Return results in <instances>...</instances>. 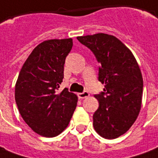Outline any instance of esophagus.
<instances>
[{"label": "esophagus", "mask_w": 158, "mask_h": 158, "mask_svg": "<svg viewBox=\"0 0 158 158\" xmlns=\"http://www.w3.org/2000/svg\"><path fill=\"white\" fill-rule=\"evenodd\" d=\"M89 96V93L87 92V91H84L82 93H79L78 94V98L79 99H84V98H87Z\"/></svg>", "instance_id": "1"}]
</instances>
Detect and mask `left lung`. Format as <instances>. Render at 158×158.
Listing matches in <instances>:
<instances>
[{"mask_svg":"<svg viewBox=\"0 0 158 158\" xmlns=\"http://www.w3.org/2000/svg\"><path fill=\"white\" fill-rule=\"evenodd\" d=\"M97 61L99 81L105 84L94 97L99 107L93 115L94 130L102 138L114 139L126 133L135 122L142 104L143 77L136 58L116 37L106 33L77 37Z\"/></svg>","mask_w":158,"mask_h":158,"instance_id":"1","label":"left lung"}]
</instances>
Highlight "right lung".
<instances>
[{"label": "right lung", "instance_id": "add662e5", "mask_svg": "<svg viewBox=\"0 0 158 158\" xmlns=\"http://www.w3.org/2000/svg\"><path fill=\"white\" fill-rule=\"evenodd\" d=\"M72 45V39L40 43L23 64L15 84L19 114L32 131L43 137L59 135L77 107V94L67 89L58 91Z\"/></svg>", "mask_w": 158, "mask_h": 158}]
</instances>
